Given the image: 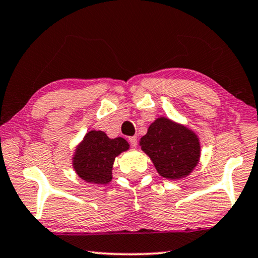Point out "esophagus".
<instances>
[{
	"label": "esophagus",
	"instance_id": "34e87169",
	"mask_svg": "<svg viewBox=\"0 0 258 258\" xmlns=\"http://www.w3.org/2000/svg\"><path fill=\"white\" fill-rule=\"evenodd\" d=\"M128 141H129V143H130V145H132V147L135 148L136 145H137V137H136V136H132V137H129V138H128Z\"/></svg>",
	"mask_w": 258,
	"mask_h": 258
}]
</instances>
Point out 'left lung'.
<instances>
[{
  "label": "left lung",
  "mask_w": 258,
  "mask_h": 258,
  "mask_svg": "<svg viewBox=\"0 0 258 258\" xmlns=\"http://www.w3.org/2000/svg\"><path fill=\"white\" fill-rule=\"evenodd\" d=\"M140 147L150 157L163 178L179 180L196 169L200 160V141L192 129L160 116L149 125Z\"/></svg>",
  "instance_id": "left-lung-1"
}]
</instances>
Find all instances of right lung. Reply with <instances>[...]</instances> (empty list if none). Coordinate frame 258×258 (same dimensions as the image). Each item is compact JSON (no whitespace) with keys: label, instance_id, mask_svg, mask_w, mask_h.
Masks as SVG:
<instances>
[{"label":"right lung","instance_id":"obj_1","mask_svg":"<svg viewBox=\"0 0 258 258\" xmlns=\"http://www.w3.org/2000/svg\"><path fill=\"white\" fill-rule=\"evenodd\" d=\"M124 138H109L101 130H89L76 147L72 166L78 177L91 184H108L113 179L115 158L129 150Z\"/></svg>","mask_w":258,"mask_h":258}]
</instances>
